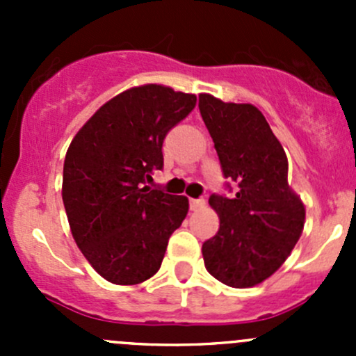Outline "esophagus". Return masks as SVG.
<instances>
[{
    "instance_id": "1",
    "label": "esophagus",
    "mask_w": 356,
    "mask_h": 356,
    "mask_svg": "<svg viewBox=\"0 0 356 356\" xmlns=\"http://www.w3.org/2000/svg\"><path fill=\"white\" fill-rule=\"evenodd\" d=\"M204 207V200H189V208H191L193 211L200 210V208Z\"/></svg>"
}]
</instances>
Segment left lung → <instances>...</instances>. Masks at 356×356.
Masks as SVG:
<instances>
[{"label": "left lung", "instance_id": "8db88e82", "mask_svg": "<svg viewBox=\"0 0 356 356\" xmlns=\"http://www.w3.org/2000/svg\"><path fill=\"white\" fill-rule=\"evenodd\" d=\"M198 106L222 174L238 182L232 198L208 200L220 227L201 248L204 267L231 288H251L291 254L303 231L305 207L288 184V156L257 106L211 95H200Z\"/></svg>", "mask_w": 356, "mask_h": 356}]
</instances>
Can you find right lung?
I'll list each match as a JSON object with an SVG mask.
<instances>
[{"label":"right lung","instance_id":"add662e5","mask_svg":"<svg viewBox=\"0 0 356 356\" xmlns=\"http://www.w3.org/2000/svg\"><path fill=\"white\" fill-rule=\"evenodd\" d=\"M196 96L160 84L120 92L72 139L62 198L72 236L108 282L155 275L168 238L189 210L186 196L146 186L163 168V139L195 108Z\"/></svg>","mask_w":356,"mask_h":356}]
</instances>
